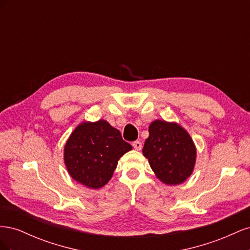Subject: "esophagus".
<instances>
[{
	"label": "esophagus",
	"instance_id": "esophagus-1",
	"mask_svg": "<svg viewBox=\"0 0 250 250\" xmlns=\"http://www.w3.org/2000/svg\"><path fill=\"white\" fill-rule=\"evenodd\" d=\"M132 147L135 150H141L142 149V143L140 141H135L132 143Z\"/></svg>",
	"mask_w": 250,
	"mask_h": 250
}]
</instances>
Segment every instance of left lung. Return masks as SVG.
I'll return each instance as SVG.
<instances>
[{
	"mask_svg": "<svg viewBox=\"0 0 250 250\" xmlns=\"http://www.w3.org/2000/svg\"><path fill=\"white\" fill-rule=\"evenodd\" d=\"M143 154L155 175L166 185H179L191 175L196 148L183 127L176 123L156 120L149 126Z\"/></svg>",
	"mask_w": 250,
	"mask_h": 250,
	"instance_id": "8db88e82",
	"label": "left lung"
}]
</instances>
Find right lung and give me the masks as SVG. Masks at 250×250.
<instances>
[{
  "mask_svg": "<svg viewBox=\"0 0 250 250\" xmlns=\"http://www.w3.org/2000/svg\"><path fill=\"white\" fill-rule=\"evenodd\" d=\"M132 149L121 132L100 120L77 126L64 147V163L72 178L90 188L106 185L120 157Z\"/></svg>",
  "mask_w": 250,
  "mask_h": 250,
  "instance_id": "add662e5",
  "label": "right lung"
}]
</instances>
